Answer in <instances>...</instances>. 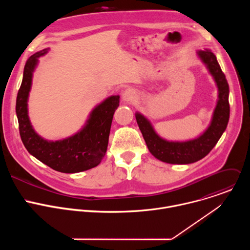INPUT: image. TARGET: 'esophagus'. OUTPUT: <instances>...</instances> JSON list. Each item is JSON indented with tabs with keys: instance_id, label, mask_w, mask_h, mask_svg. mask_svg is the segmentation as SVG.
<instances>
[{
	"instance_id": "esophagus-1",
	"label": "esophagus",
	"mask_w": 250,
	"mask_h": 250,
	"mask_svg": "<svg viewBox=\"0 0 250 250\" xmlns=\"http://www.w3.org/2000/svg\"><path fill=\"white\" fill-rule=\"evenodd\" d=\"M135 95L134 92L131 89H126L124 93H123V100L125 103H130L131 101H133Z\"/></svg>"
}]
</instances>
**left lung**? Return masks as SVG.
Listing matches in <instances>:
<instances>
[{
  "mask_svg": "<svg viewBox=\"0 0 250 250\" xmlns=\"http://www.w3.org/2000/svg\"><path fill=\"white\" fill-rule=\"evenodd\" d=\"M198 54L215 78L219 88V101L211 123L201 136L184 142L167 141L156 134L150 123L144 116L135 115L137 125L149 151L154 157L166 163L189 164L204 158L217 145L229 120V89L226 75L221 69L216 55L210 50H200Z\"/></svg>",
  "mask_w": 250,
  "mask_h": 250,
  "instance_id": "8db88e82",
  "label": "left lung"
}]
</instances>
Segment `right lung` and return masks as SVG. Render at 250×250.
Listing matches in <instances>:
<instances>
[{"label":"right lung","mask_w":250,"mask_h":250,"mask_svg":"<svg viewBox=\"0 0 250 250\" xmlns=\"http://www.w3.org/2000/svg\"><path fill=\"white\" fill-rule=\"evenodd\" d=\"M43 49L25 62L22 82L17 96L16 112L21 141L27 151L50 168L62 173H77L100 164L108 147L109 135L120 96H112L93 110L84 128L75 135L59 141H47L35 132L27 116V98L32 72Z\"/></svg>","instance_id":"right-lung-1"}]
</instances>
